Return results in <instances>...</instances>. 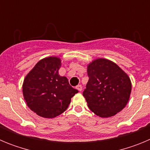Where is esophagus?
<instances>
[{"instance_id": "1", "label": "esophagus", "mask_w": 150, "mask_h": 150, "mask_svg": "<svg viewBox=\"0 0 150 150\" xmlns=\"http://www.w3.org/2000/svg\"><path fill=\"white\" fill-rule=\"evenodd\" d=\"M76 89H77L79 91H81L82 90H83V87H82L81 85H78V86H76Z\"/></svg>"}]
</instances>
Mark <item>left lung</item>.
Returning a JSON list of instances; mask_svg holds the SVG:
<instances>
[{"instance_id": "8db88e82", "label": "left lung", "mask_w": 150, "mask_h": 150, "mask_svg": "<svg viewBox=\"0 0 150 150\" xmlns=\"http://www.w3.org/2000/svg\"><path fill=\"white\" fill-rule=\"evenodd\" d=\"M89 77L83 91L88 107L102 118L113 116L126 106L132 91L128 74L112 61L97 59L87 65Z\"/></svg>"}]
</instances>
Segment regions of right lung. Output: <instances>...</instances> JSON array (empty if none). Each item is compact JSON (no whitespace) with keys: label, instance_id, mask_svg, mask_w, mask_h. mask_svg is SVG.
<instances>
[{"label":"right lung","instance_id":"add662e5","mask_svg":"<svg viewBox=\"0 0 150 150\" xmlns=\"http://www.w3.org/2000/svg\"><path fill=\"white\" fill-rule=\"evenodd\" d=\"M62 61L55 56L41 59L26 75L22 93L28 107L36 114L52 119L67 110L78 92L65 76L59 75Z\"/></svg>","mask_w":150,"mask_h":150}]
</instances>
